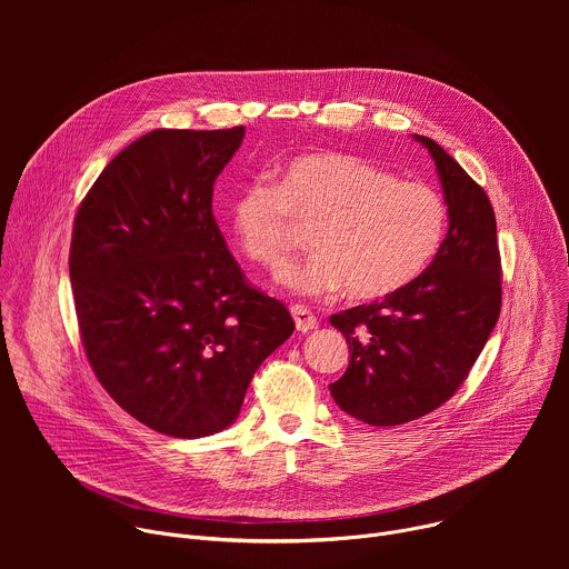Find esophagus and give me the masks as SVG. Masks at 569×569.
<instances>
[{"instance_id": "esophagus-1", "label": "esophagus", "mask_w": 569, "mask_h": 569, "mask_svg": "<svg viewBox=\"0 0 569 569\" xmlns=\"http://www.w3.org/2000/svg\"><path fill=\"white\" fill-rule=\"evenodd\" d=\"M290 312H292L295 327H297L299 333H308V331H312V329L317 327V317H315L308 308H303V306H292Z\"/></svg>"}]
</instances>
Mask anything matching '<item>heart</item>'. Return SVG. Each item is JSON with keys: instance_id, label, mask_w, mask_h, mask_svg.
I'll list each match as a JSON object with an SVG mask.
<instances>
[{"instance_id": "1", "label": "heart", "mask_w": 569, "mask_h": 569, "mask_svg": "<svg viewBox=\"0 0 569 569\" xmlns=\"http://www.w3.org/2000/svg\"><path fill=\"white\" fill-rule=\"evenodd\" d=\"M295 222L312 224L315 252L281 281L299 295L345 288L349 299L371 301L428 270L446 238L448 204L435 187L398 180L347 152L299 154L279 184L257 178L229 202L240 252L270 272L292 252Z\"/></svg>"}]
</instances>
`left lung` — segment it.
I'll return each instance as SVG.
<instances>
[{"label": "left lung", "instance_id": "8db88e82", "mask_svg": "<svg viewBox=\"0 0 569 569\" xmlns=\"http://www.w3.org/2000/svg\"><path fill=\"white\" fill-rule=\"evenodd\" d=\"M435 159L448 233L410 286L331 315L349 345V367L329 385L340 410L387 428L421 419L466 380L496 329L502 268L489 196L432 139L415 134Z\"/></svg>", "mask_w": 569, "mask_h": 569}]
</instances>
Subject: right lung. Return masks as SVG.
Masks as SVG:
<instances>
[{"instance_id":"add662e5","label":"right lung","mask_w":569,"mask_h":569,"mask_svg":"<svg viewBox=\"0 0 569 569\" xmlns=\"http://www.w3.org/2000/svg\"><path fill=\"white\" fill-rule=\"evenodd\" d=\"M246 128L152 130L103 169L73 220L69 279L88 360L143 426L198 439L231 426L261 362L295 331L248 286L211 211Z\"/></svg>"}]
</instances>
